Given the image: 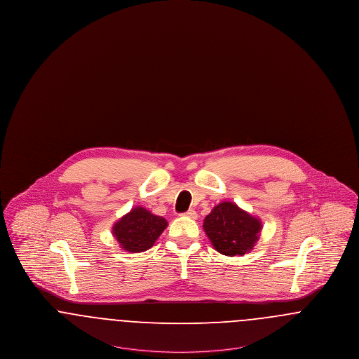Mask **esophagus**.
<instances>
[{
    "mask_svg": "<svg viewBox=\"0 0 359 359\" xmlns=\"http://www.w3.org/2000/svg\"><path fill=\"white\" fill-rule=\"evenodd\" d=\"M183 215H184V217H188V218H191V219H196V218H198V214H196V211H195V210H188L187 212H184Z\"/></svg>",
    "mask_w": 359,
    "mask_h": 359,
    "instance_id": "1",
    "label": "esophagus"
}]
</instances>
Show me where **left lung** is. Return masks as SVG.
I'll return each mask as SVG.
<instances>
[{"label": "left lung", "instance_id": "left-lung-1", "mask_svg": "<svg viewBox=\"0 0 359 359\" xmlns=\"http://www.w3.org/2000/svg\"><path fill=\"white\" fill-rule=\"evenodd\" d=\"M262 223L233 202L215 205L205 218L203 230L217 252L223 256H243L257 241Z\"/></svg>", "mask_w": 359, "mask_h": 359}]
</instances>
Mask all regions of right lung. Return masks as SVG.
<instances>
[{
    "instance_id": "add662e5",
    "label": "right lung",
    "mask_w": 359,
    "mask_h": 359,
    "mask_svg": "<svg viewBox=\"0 0 359 359\" xmlns=\"http://www.w3.org/2000/svg\"><path fill=\"white\" fill-rule=\"evenodd\" d=\"M168 226L163 217H157L137 205L113 226V236L128 253H141L151 249Z\"/></svg>"
}]
</instances>
